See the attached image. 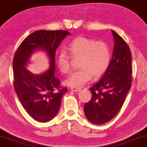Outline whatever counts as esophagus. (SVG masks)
<instances>
[{"label": "esophagus", "mask_w": 147, "mask_h": 147, "mask_svg": "<svg viewBox=\"0 0 147 147\" xmlns=\"http://www.w3.org/2000/svg\"><path fill=\"white\" fill-rule=\"evenodd\" d=\"M70 90L73 92H78L79 90H81V89L79 88H77V87H71L70 88Z\"/></svg>", "instance_id": "esophagus-1"}]
</instances>
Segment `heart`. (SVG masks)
Segmentation results:
<instances>
[{
    "label": "heart",
    "instance_id": "b5f03b06",
    "mask_svg": "<svg viewBox=\"0 0 147 147\" xmlns=\"http://www.w3.org/2000/svg\"><path fill=\"white\" fill-rule=\"evenodd\" d=\"M68 49L72 57H81L78 65L80 69L72 72L65 81L68 86H83L92 77L94 79L101 77L108 68L112 53L109 45L105 41L77 37L70 42ZM57 66L63 73L70 70V57L65 51H61L58 55Z\"/></svg>",
    "mask_w": 147,
    "mask_h": 147
}]
</instances>
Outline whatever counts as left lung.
I'll return each instance as SVG.
<instances>
[{
	"label": "left lung",
	"instance_id": "obj_1",
	"mask_svg": "<svg viewBox=\"0 0 147 147\" xmlns=\"http://www.w3.org/2000/svg\"><path fill=\"white\" fill-rule=\"evenodd\" d=\"M114 40L109 66L99 81L90 88L92 98L84 105V113L91 123H107L121 110L132 82L131 53L125 40L112 30Z\"/></svg>",
	"mask_w": 147,
	"mask_h": 147
}]
</instances>
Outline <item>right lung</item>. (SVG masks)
Wrapping results in <instances>:
<instances>
[{
  "mask_svg": "<svg viewBox=\"0 0 147 147\" xmlns=\"http://www.w3.org/2000/svg\"><path fill=\"white\" fill-rule=\"evenodd\" d=\"M70 33L66 30H39L26 37L19 45L13 60V87L28 114L35 121L47 123L58 113L61 98L67 92L55 77V55L57 48ZM41 48L50 57V69L42 76H34L25 68L30 55Z\"/></svg>",
  "mask_w": 147,
  "mask_h": 147,
  "instance_id": "1",
  "label": "right lung"
}]
</instances>
